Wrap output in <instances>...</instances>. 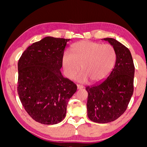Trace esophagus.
<instances>
[{
	"instance_id": "obj_1",
	"label": "esophagus",
	"mask_w": 147,
	"mask_h": 147,
	"mask_svg": "<svg viewBox=\"0 0 147 147\" xmlns=\"http://www.w3.org/2000/svg\"><path fill=\"white\" fill-rule=\"evenodd\" d=\"M84 88V86L82 85H80V84H77V88L78 90L80 89H82V88Z\"/></svg>"
}]
</instances>
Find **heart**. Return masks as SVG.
Listing matches in <instances>:
<instances>
[{
    "label": "heart",
    "mask_w": 147,
    "mask_h": 147,
    "mask_svg": "<svg viewBox=\"0 0 147 147\" xmlns=\"http://www.w3.org/2000/svg\"><path fill=\"white\" fill-rule=\"evenodd\" d=\"M72 53L66 51L62 58V64L66 76L73 79L81 69L78 80L93 82L103 80L109 75L116 61V53L110 44L82 41L71 47Z\"/></svg>",
    "instance_id": "obj_1"
}]
</instances>
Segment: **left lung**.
Wrapping results in <instances>:
<instances>
[{"label": "left lung", "instance_id": "obj_1", "mask_svg": "<svg viewBox=\"0 0 147 147\" xmlns=\"http://www.w3.org/2000/svg\"><path fill=\"white\" fill-rule=\"evenodd\" d=\"M114 47L116 61L107 78L88 86V116L97 123H108L126 111L134 91V65L129 49L112 38H105Z\"/></svg>", "mask_w": 147, "mask_h": 147}]
</instances>
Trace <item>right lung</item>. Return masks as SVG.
<instances>
[{
  "label": "right lung",
  "instance_id": "1",
  "mask_svg": "<svg viewBox=\"0 0 147 147\" xmlns=\"http://www.w3.org/2000/svg\"><path fill=\"white\" fill-rule=\"evenodd\" d=\"M69 39L47 37L23 52L18 62L17 92L22 105L36 122L63 120L77 86L61 75L62 58Z\"/></svg>",
  "mask_w": 147,
  "mask_h": 147
}]
</instances>
